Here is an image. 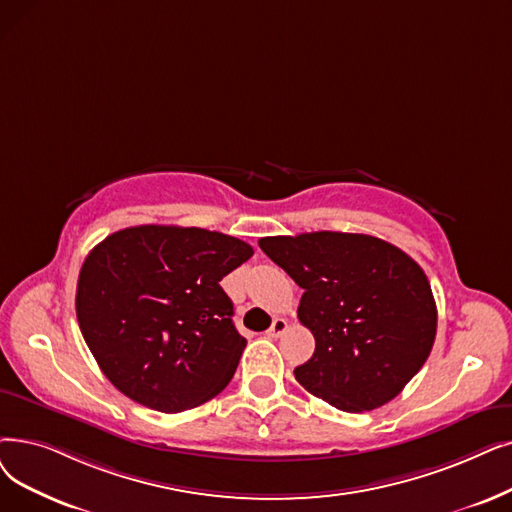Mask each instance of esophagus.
Wrapping results in <instances>:
<instances>
[{
    "instance_id": "esophagus-1",
    "label": "esophagus",
    "mask_w": 512,
    "mask_h": 512,
    "mask_svg": "<svg viewBox=\"0 0 512 512\" xmlns=\"http://www.w3.org/2000/svg\"><path fill=\"white\" fill-rule=\"evenodd\" d=\"M286 328H288V322H286L284 318H276V320L272 322L270 330H268V337H272V339H278V337H282V335H284Z\"/></svg>"
}]
</instances>
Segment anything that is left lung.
Wrapping results in <instances>:
<instances>
[{"label": "left lung", "mask_w": 512, "mask_h": 512, "mask_svg": "<svg viewBox=\"0 0 512 512\" xmlns=\"http://www.w3.org/2000/svg\"><path fill=\"white\" fill-rule=\"evenodd\" d=\"M259 247L303 288L297 316L316 351L295 379L343 412L391 402L435 343L437 307L420 265L368 234L268 236Z\"/></svg>", "instance_id": "left-lung-1"}]
</instances>
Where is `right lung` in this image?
I'll return each instance as SVG.
<instances>
[{
    "label": "right lung",
    "instance_id": "obj_1",
    "mask_svg": "<svg viewBox=\"0 0 512 512\" xmlns=\"http://www.w3.org/2000/svg\"><path fill=\"white\" fill-rule=\"evenodd\" d=\"M251 244L203 228L136 226L106 236L77 282L81 335L133 402L182 412L226 389L247 339L219 286Z\"/></svg>",
    "mask_w": 512,
    "mask_h": 512
}]
</instances>
